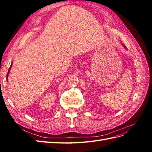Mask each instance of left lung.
<instances>
[{
  "instance_id": "8db88e82",
  "label": "left lung",
  "mask_w": 152,
  "mask_h": 152,
  "mask_svg": "<svg viewBox=\"0 0 152 152\" xmlns=\"http://www.w3.org/2000/svg\"><path fill=\"white\" fill-rule=\"evenodd\" d=\"M124 48H126V46H125V45H124Z\"/></svg>"
}]
</instances>
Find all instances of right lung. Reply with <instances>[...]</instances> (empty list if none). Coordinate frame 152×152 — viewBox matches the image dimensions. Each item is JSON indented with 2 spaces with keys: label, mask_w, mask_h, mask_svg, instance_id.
I'll return each mask as SVG.
<instances>
[{
  "label": "right lung",
  "mask_w": 152,
  "mask_h": 152,
  "mask_svg": "<svg viewBox=\"0 0 152 152\" xmlns=\"http://www.w3.org/2000/svg\"><path fill=\"white\" fill-rule=\"evenodd\" d=\"M11 66H12V64H11V66H10V69H9V70H8V73H7V77H8V74H9V73H10V70H11Z\"/></svg>",
  "instance_id": "add662e5"
}]
</instances>
